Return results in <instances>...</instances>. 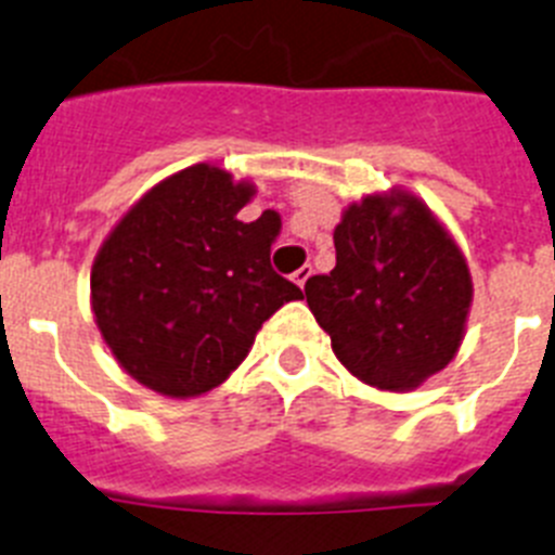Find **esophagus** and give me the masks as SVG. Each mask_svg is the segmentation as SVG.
Instances as JSON below:
<instances>
[{"label":"esophagus","mask_w":555,"mask_h":555,"mask_svg":"<svg viewBox=\"0 0 555 555\" xmlns=\"http://www.w3.org/2000/svg\"><path fill=\"white\" fill-rule=\"evenodd\" d=\"M311 274H313L311 267H300L297 272H294V283H297L300 288H306V283H308V278H311Z\"/></svg>","instance_id":"1"}]
</instances>
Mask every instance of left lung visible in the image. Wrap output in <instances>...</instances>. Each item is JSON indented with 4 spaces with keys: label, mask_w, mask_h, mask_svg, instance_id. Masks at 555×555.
Listing matches in <instances>:
<instances>
[{
    "label": "left lung",
    "mask_w": 555,
    "mask_h": 555,
    "mask_svg": "<svg viewBox=\"0 0 555 555\" xmlns=\"http://www.w3.org/2000/svg\"><path fill=\"white\" fill-rule=\"evenodd\" d=\"M336 267L306 300L336 358L358 380L411 391L459 352L473 278L453 235L409 191L347 205L333 230Z\"/></svg>",
    "instance_id": "left-lung-1"
}]
</instances>
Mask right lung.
<instances>
[{
    "mask_svg": "<svg viewBox=\"0 0 555 555\" xmlns=\"http://www.w3.org/2000/svg\"><path fill=\"white\" fill-rule=\"evenodd\" d=\"M253 194L219 166H189L146 191L102 242L91 267L96 327L146 389L205 395L283 302L302 300L269 263L281 217L238 219Z\"/></svg>",
    "mask_w": 555,
    "mask_h": 555,
    "instance_id": "right-lung-1",
    "label": "right lung"
}]
</instances>
